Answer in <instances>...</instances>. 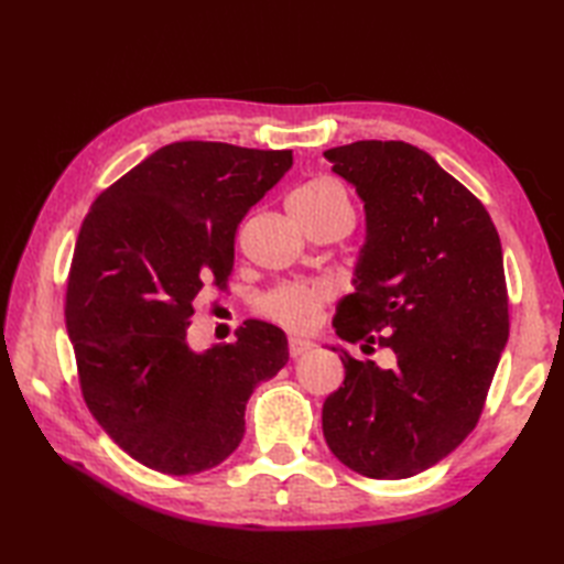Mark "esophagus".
<instances>
[{"label": "esophagus", "instance_id": "obj_1", "mask_svg": "<svg viewBox=\"0 0 564 564\" xmlns=\"http://www.w3.org/2000/svg\"><path fill=\"white\" fill-rule=\"evenodd\" d=\"M310 349H313V341H310V339H301V337H291L289 339V354H291V358L303 356Z\"/></svg>", "mask_w": 564, "mask_h": 564}]
</instances>
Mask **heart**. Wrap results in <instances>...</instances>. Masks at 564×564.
Instances as JSON below:
<instances>
[{
	"mask_svg": "<svg viewBox=\"0 0 564 564\" xmlns=\"http://www.w3.org/2000/svg\"><path fill=\"white\" fill-rule=\"evenodd\" d=\"M291 210L317 213L334 206L349 208V198L339 182L334 178H313L293 191L289 200ZM332 297V289L327 283H289L281 289L271 291L259 303L261 313L269 319L279 322L281 327L293 332H307L317 325L322 307Z\"/></svg>",
	"mask_w": 564,
	"mask_h": 564,
	"instance_id": "heart-1",
	"label": "heart"
}]
</instances>
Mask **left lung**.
<instances>
[{
    "mask_svg": "<svg viewBox=\"0 0 564 564\" xmlns=\"http://www.w3.org/2000/svg\"><path fill=\"white\" fill-rule=\"evenodd\" d=\"M366 210V242L334 329L394 366L341 349L344 386L322 404L337 458L376 480H402L446 458L475 429L509 339L505 257L485 206L402 140L325 152Z\"/></svg>",
    "mask_w": 564,
    "mask_h": 564,
    "instance_id": "left-lung-1",
    "label": "left lung"
}]
</instances>
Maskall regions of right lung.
<instances>
[{
	"instance_id": "add662e5",
	"label": "right lung",
	"mask_w": 564,
	"mask_h": 564,
	"mask_svg": "<svg viewBox=\"0 0 564 564\" xmlns=\"http://www.w3.org/2000/svg\"><path fill=\"white\" fill-rule=\"evenodd\" d=\"M291 150L172 142L94 200L72 257L65 325L89 412L130 458L166 475L220 465L245 406L289 364L283 329L249 319L206 351L186 329L198 293L225 285L247 210L291 170Z\"/></svg>"
}]
</instances>
